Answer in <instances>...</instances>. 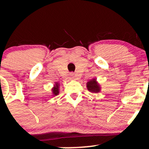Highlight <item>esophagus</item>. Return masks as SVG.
Segmentation results:
<instances>
[{"instance_id":"1","label":"esophagus","mask_w":149,"mask_h":149,"mask_svg":"<svg viewBox=\"0 0 149 149\" xmlns=\"http://www.w3.org/2000/svg\"><path fill=\"white\" fill-rule=\"evenodd\" d=\"M69 78H70V79H74V78H75L74 75H73V73H71V74H70V77H69Z\"/></svg>"}]
</instances>
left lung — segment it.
I'll return each instance as SVG.
<instances>
[{
	"label": "left lung",
	"instance_id": "obj_1",
	"mask_svg": "<svg viewBox=\"0 0 149 149\" xmlns=\"http://www.w3.org/2000/svg\"><path fill=\"white\" fill-rule=\"evenodd\" d=\"M87 88L88 90L91 92H95V93H97L100 91V88L99 85L97 84L96 82V80L93 79L90 80L88 83H87Z\"/></svg>",
	"mask_w": 149,
	"mask_h": 149
}]
</instances>
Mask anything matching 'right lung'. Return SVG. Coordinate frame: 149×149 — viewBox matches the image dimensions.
I'll list each match as a JSON object with an SVG mask.
<instances>
[{"label": "right lung", "instance_id": "add662e5", "mask_svg": "<svg viewBox=\"0 0 149 149\" xmlns=\"http://www.w3.org/2000/svg\"><path fill=\"white\" fill-rule=\"evenodd\" d=\"M59 85H58V83H57L54 88L52 89V92L54 95H57L58 93H59Z\"/></svg>", "mask_w": 149, "mask_h": 149}]
</instances>
